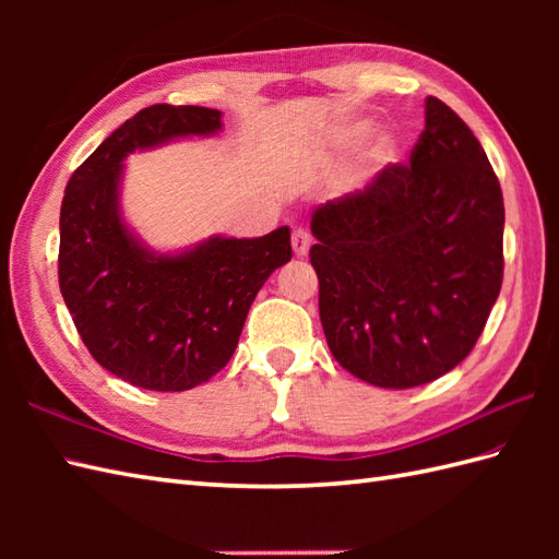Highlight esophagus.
I'll list each match as a JSON object with an SVG mask.
<instances>
[{
	"instance_id": "esophagus-1",
	"label": "esophagus",
	"mask_w": 559,
	"mask_h": 559,
	"mask_svg": "<svg viewBox=\"0 0 559 559\" xmlns=\"http://www.w3.org/2000/svg\"><path fill=\"white\" fill-rule=\"evenodd\" d=\"M293 252L298 257H305L307 252H310V245H312V237L310 233H307L305 228H295L293 230Z\"/></svg>"
}]
</instances>
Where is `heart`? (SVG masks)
<instances>
[{"label":"heart","mask_w":559,"mask_h":559,"mask_svg":"<svg viewBox=\"0 0 559 559\" xmlns=\"http://www.w3.org/2000/svg\"><path fill=\"white\" fill-rule=\"evenodd\" d=\"M365 134V124H355L350 127V136H362ZM367 158H370L372 165H377V168H382V165H386L391 158H394V144H391V139L379 134L370 141V148H367Z\"/></svg>","instance_id":"heart-1"}]
</instances>
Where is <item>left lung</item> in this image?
<instances>
[{
    "label": "left lung",
    "mask_w": 559,
    "mask_h": 559,
    "mask_svg": "<svg viewBox=\"0 0 559 559\" xmlns=\"http://www.w3.org/2000/svg\"><path fill=\"white\" fill-rule=\"evenodd\" d=\"M319 319L341 367L411 389L466 358L502 288L504 201L480 141L437 98L408 165L312 211Z\"/></svg>",
    "instance_id": "left-lung-1"
}]
</instances>
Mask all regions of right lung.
I'll return each instance as SVG.
<instances>
[{
	"mask_svg": "<svg viewBox=\"0 0 559 559\" xmlns=\"http://www.w3.org/2000/svg\"><path fill=\"white\" fill-rule=\"evenodd\" d=\"M221 112L151 105L83 160L59 211V290L81 341L139 389L187 391L221 372L266 278L293 257L290 228L223 237L160 254L122 218L124 158L221 132Z\"/></svg>",
	"mask_w": 559,
	"mask_h": 559,
	"instance_id": "obj_1",
	"label": "right lung"
}]
</instances>
